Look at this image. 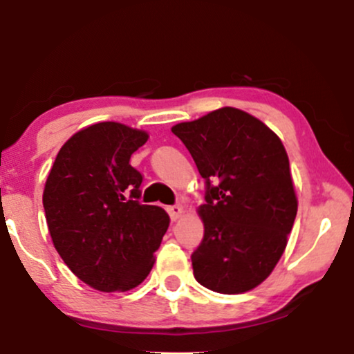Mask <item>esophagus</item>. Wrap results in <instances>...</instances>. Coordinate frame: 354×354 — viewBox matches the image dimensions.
I'll use <instances>...</instances> for the list:
<instances>
[{
	"label": "esophagus",
	"instance_id": "34e87169",
	"mask_svg": "<svg viewBox=\"0 0 354 354\" xmlns=\"http://www.w3.org/2000/svg\"><path fill=\"white\" fill-rule=\"evenodd\" d=\"M168 213H169V216H171L173 221H176V219L180 218L181 214H183V206H181V205H173V206H169Z\"/></svg>",
	"mask_w": 354,
	"mask_h": 354
}]
</instances>
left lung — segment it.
I'll list each match as a JSON object with an SVG mask.
<instances>
[{
    "instance_id": "1",
    "label": "left lung",
    "mask_w": 354,
    "mask_h": 354,
    "mask_svg": "<svg viewBox=\"0 0 354 354\" xmlns=\"http://www.w3.org/2000/svg\"><path fill=\"white\" fill-rule=\"evenodd\" d=\"M206 181L201 245L191 254L196 281L238 295L261 284L288 243L298 211L290 160L258 118L219 108L173 126Z\"/></svg>"
}]
</instances>
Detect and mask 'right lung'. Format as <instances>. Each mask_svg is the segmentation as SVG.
<instances>
[{"mask_svg": "<svg viewBox=\"0 0 354 354\" xmlns=\"http://www.w3.org/2000/svg\"><path fill=\"white\" fill-rule=\"evenodd\" d=\"M148 133L104 121L61 146L43 191L53 245L81 281L104 293L128 291L154 265L169 216L141 205V176L129 158Z\"/></svg>", "mask_w": 354, "mask_h": 354, "instance_id": "1", "label": "right lung"}]
</instances>
